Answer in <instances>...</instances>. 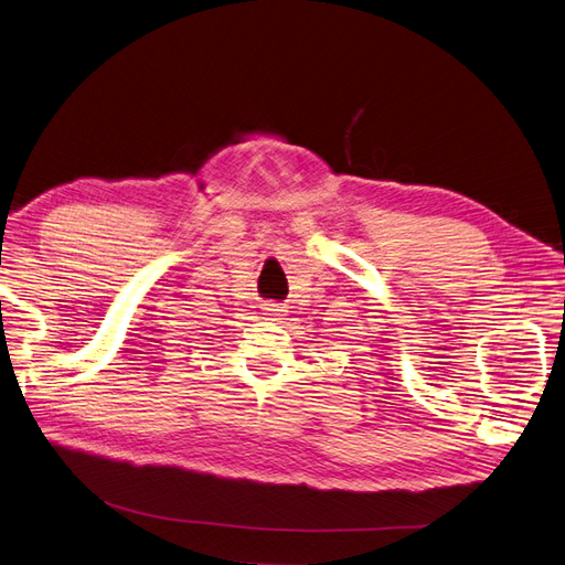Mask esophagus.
<instances>
[{"mask_svg": "<svg viewBox=\"0 0 565 565\" xmlns=\"http://www.w3.org/2000/svg\"><path fill=\"white\" fill-rule=\"evenodd\" d=\"M264 316H270L273 320H278L280 316H285L287 313V309H285V303H276V301H266L264 306Z\"/></svg>", "mask_w": 565, "mask_h": 565, "instance_id": "obj_1", "label": "esophagus"}]
</instances>
